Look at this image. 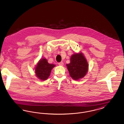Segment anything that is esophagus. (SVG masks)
Masks as SVG:
<instances>
[{
  "label": "esophagus",
  "instance_id": "1",
  "mask_svg": "<svg viewBox=\"0 0 124 124\" xmlns=\"http://www.w3.org/2000/svg\"><path fill=\"white\" fill-rule=\"evenodd\" d=\"M59 65L60 66H63L64 65V63L63 62H61L59 63Z\"/></svg>",
  "mask_w": 124,
  "mask_h": 124
}]
</instances>
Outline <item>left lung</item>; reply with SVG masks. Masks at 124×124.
I'll list each match as a JSON object with an SVG mask.
<instances>
[{
  "label": "left lung",
  "mask_w": 124,
  "mask_h": 124,
  "mask_svg": "<svg viewBox=\"0 0 124 124\" xmlns=\"http://www.w3.org/2000/svg\"><path fill=\"white\" fill-rule=\"evenodd\" d=\"M70 76L74 80L85 77L88 71V63L82 53L73 54L70 58V63L66 65Z\"/></svg>",
  "instance_id": "left-lung-1"
}]
</instances>
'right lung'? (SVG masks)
Masks as SVG:
<instances>
[{
    "label": "right lung",
    "mask_w": 124,
    "mask_h": 124,
    "mask_svg": "<svg viewBox=\"0 0 124 124\" xmlns=\"http://www.w3.org/2000/svg\"><path fill=\"white\" fill-rule=\"evenodd\" d=\"M56 65L49 64L46 58L40 59L35 67L36 76L42 81H44L49 77L52 69Z\"/></svg>",
    "instance_id": "1"
}]
</instances>
